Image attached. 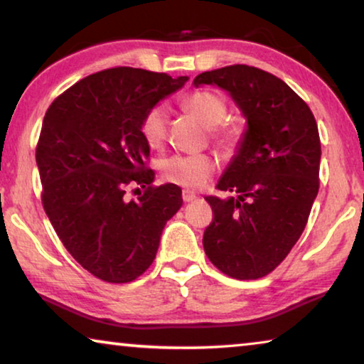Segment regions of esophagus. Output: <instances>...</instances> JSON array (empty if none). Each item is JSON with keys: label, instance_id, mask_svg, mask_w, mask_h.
I'll return each instance as SVG.
<instances>
[{"label": "esophagus", "instance_id": "34e87169", "mask_svg": "<svg viewBox=\"0 0 364 364\" xmlns=\"http://www.w3.org/2000/svg\"><path fill=\"white\" fill-rule=\"evenodd\" d=\"M182 198H183V202L188 203V202H193V200H197V195H195L193 192L183 191V193H182Z\"/></svg>", "mask_w": 364, "mask_h": 364}]
</instances>
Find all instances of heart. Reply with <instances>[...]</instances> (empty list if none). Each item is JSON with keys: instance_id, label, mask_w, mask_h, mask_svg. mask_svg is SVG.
<instances>
[{"instance_id": "heart-1", "label": "heart", "mask_w": 364, "mask_h": 364, "mask_svg": "<svg viewBox=\"0 0 364 364\" xmlns=\"http://www.w3.org/2000/svg\"><path fill=\"white\" fill-rule=\"evenodd\" d=\"M182 107L198 118L207 128H212V136L220 146L231 149L241 141L243 128L238 121L223 123L228 113L226 100L213 90H195L182 100ZM167 108L166 105H154L149 108L141 121V134L151 147H159L166 138ZM217 164L208 154L195 156H172L161 164L162 177L167 182L176 183L178 187L197 188L203 187L208 178L213 176Z\"/></svg>"}]
</instances>
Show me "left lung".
Instances as JSON below:
<instances>
[{"label": "left lung", "instance_id": "obj_1", "mask_svg": "<svg viewBox=\"0 0 364 364\" xmlns=\"http://www.w3.org/2000/svg\"><path fill=\"white\" fill-rule=\"evenodd\" d=\"M193 85L228 92L246 118L236 154L217 183L236 197H207L208 259L226 276L259 279L281 264L307 225L318 193L320 138L307 103L269 72L228 65Z\"/></svg>", "mask_w": 364, "mask_h": 364}]
</instances>
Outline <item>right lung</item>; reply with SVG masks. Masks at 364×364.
Instances as JSON below:
<instances>
[{
    "instance_id": "1",
    "label": "right lung",
    "mask_w": 364,
    "mask_h": 364,
    "mask_svg": "<svg viewBox=\"0 0 364 364\" xmlns=\"http://www.w3.org/2000/svg\"><path fill=\"white\" fill-rule=\"evenodd\" d=\"M187 80L108 68L57 97L42 121L36 149L42 205L73 259L102 281L139 277L154 261L166 223L182 207L176 183L151 187L154 171L144 166L149 144L141 121ZM129 183L148 191L126 200Z\"/></svg>"
}]
</instances>
